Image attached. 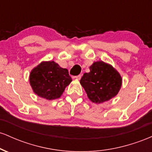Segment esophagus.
Wrapping results in <instances>:
<instances>
[{
    "label": "esophagus",
    "mask_w": 152,
    "mask_h": 152,
    "mask_svg": "<svg viewBox=\"0 0 152 152\" xmlns=\"http://www.w3.org/2000/svg\"><path fill=\"white\" fill-rule=\"evenodd\" d=\"M74 78H76V79H78V80H80L81 79V75L80 74V75H78V76H74Z\"/></svg>",
    "instance_id": "esophagus-1"
}]
</instances>
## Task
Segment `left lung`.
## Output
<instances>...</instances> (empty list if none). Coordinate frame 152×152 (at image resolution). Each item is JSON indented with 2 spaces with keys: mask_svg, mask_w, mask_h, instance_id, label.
<instances>
[{
  "mask_svg": "<svg viewBox=\"0 0 152 152\" xmlns=\"http://www.w3.org/2000/svg\"><path fill=\"white\" fill-rule=\"evenodd\" d=\"M85 73L80 83L92 102L100 104L117 95L122 78L119 73L110 64L104 61L94 62Z\"/></svg>",
  "mask_w": 152,
  "mask_h": 152,
  "instance_id": "left-lung-1",
  "label": "left lung"
}]
</instances>
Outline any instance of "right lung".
Here are the masks:
<instances>
[{
    "label": "right lung",
    "mask_w": 152,
    "mask_h": 152,
    "mask_svg": "<svg viewBox=\"0 0 152 152\" xmlns=\"http://www.w3.org/2000/svg\"><path fill=\"white\" fill-rule=\"evenodd\" d=\"M29 81L34 92L38 96L53 100L60 98L72 79L67 69L50 61L41 62L35 67L30 74Z\"/></svg>",
    "instance_id": "obj_1"
}]
</instances>
